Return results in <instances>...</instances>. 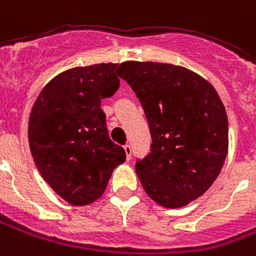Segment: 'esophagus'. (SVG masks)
<instances>
[{
    "label": "esophagus",
    "instance_id": "obj_1",
    "mask_svg": "<svg viewBox=\"0 0 256 256\" xmlns=\"http://www.w3.org/2000/svg\"><path fill=\"white\" fill-rule=\"evenodd\" d=\"M123 148H124V152H126V158L130 159V156H132V146H130V144H126Z\"/></svg>",
    "mask_w": 256,
    "mask_h": 256
}]
</instances>
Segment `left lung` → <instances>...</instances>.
Returning a JSON list of instances; mask_svg holds the SVG:
<instances>
[{
  "instance_id": "left-lung-1",
  "label": "left lung",
  "mask_w": 256,
  "mask_h": 256,
  "mask_svg": "<svg viewBox=\"0 0 256 256\" xmlns=\"http://www.w3.org/2000/svg\"><path fill=\"white\" fill-rule=\"evenodd\" d=\"M118 74L140 100L152 138L151 152L136 160L148 196L180 208L202 196L228 155L226 110L208 82L183 66L123 62Z\"/></svg>"
}]
</instances>
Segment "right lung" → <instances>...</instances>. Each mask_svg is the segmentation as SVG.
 Instances as JSON below:
<instances>
[{
  "label": "right lung",
  "instance_id": "right-lung-1",
  "mask_svg": "<svg viewBox=\"0 0 256 256\" xmlns=\"http://www.w3.org/2000/svg\"><path fill=\"white\" fill-rule=\"evenodd\" d=\"M118 64L74 68L48 83L28 119V144L37 169L58 196L87 205L102 196L116 166L126 160L110 138L101 100L119 88Z\"/></svg>",
  "mask_w": 256,
  "mask_h": 256
}]
</instances>
